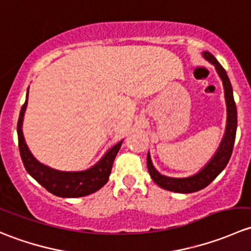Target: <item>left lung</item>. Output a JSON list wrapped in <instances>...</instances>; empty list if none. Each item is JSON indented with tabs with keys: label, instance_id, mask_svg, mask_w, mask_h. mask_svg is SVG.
<instances>
[{
	"label": "left lung",
	"instance_id": "1",
	"mask_svg": "<svg viewBox=\"0 0 251 251\" xmlns=\"http://www.w3.org/2000/svg\"><path fill=\"white\" fill-rule=\"evenodd\" d=\"M203 55L205 59H207L211 64L215 65L220 77H221L222 83H224L225 97H226L227 103L226 133H225L224 140L220 144L216 154L210 160V163L205 166L201 173L194 175V176L186 177V178H173V177H166L159 174L154 169L151 160V155L148 153V155H147V168H148L151 179L158 186H160L161 188L168 189V191L171 192H176V193H193V192L201 191V189L209 186L219 176V174L226 168L229 159H231L232 151H233L235 132H237V107H235L231 81L227 76L226 70L222 68V65L217 62L216 58L211 53L204 52Z\"/></svg>",
	"mask_w": 251,
	"mask_h": 251
}]
</instances>
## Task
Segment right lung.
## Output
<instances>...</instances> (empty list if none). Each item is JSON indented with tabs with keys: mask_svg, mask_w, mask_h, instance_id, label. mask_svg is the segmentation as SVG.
<instances>
[{
	"mask_svg": "<svg viewBox=\"0 0 251 251\" xmlns=\"http://www.w3.org/2000/svg\"><path fill=\"white\" fill-rule=\"evenodd\" d=\"M29 91V90H27ZM27 105L26 100L20 109L19 119L17 124L18 132V143H19V151L22 156L23 164L25 170L29 173L31 177H34L44 188H46L50 193L54 194L62 198H77V197H85L92 194L102 188L109 179V175L113 168L114 159L120 149L123 141L110 148L104 156L86 171H76V173H65V171L53 170L44 164L39 163L36 159L30 153L29 148L24 141L23 136L22 125L23 118H24L25 109Z\"/></svg>",
	"mask_w": 251,
	"mask_h": 251,
	"instance_id": "add662e5",
	"label": "right lung"
}]
</instances>
